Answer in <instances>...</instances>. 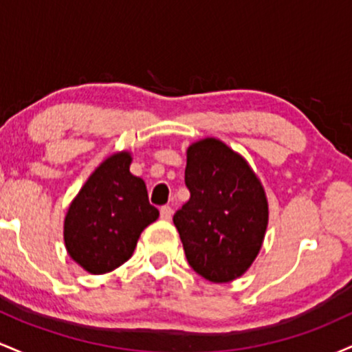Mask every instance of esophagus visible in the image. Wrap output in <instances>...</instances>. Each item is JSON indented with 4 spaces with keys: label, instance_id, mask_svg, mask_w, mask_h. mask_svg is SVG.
Returning <instances> with one entry per match:
<instances>
[{
    "label": "esophagus",
    "instance_id": "1",
    "mask_svg": "<svg viewBox=\"0 0 352 352\" xmlns=\"http://www.w3.org/2000/svg\"><path fill=\"white\" fill-rule=\"evenodd\" d=\"M172 215H173V210L170 205H164V207L160 208V218H162V220L168 221L172 218Z\"/></svg>",
    "mask_w": 352,
    "mask_h": 352
}]
</instances>
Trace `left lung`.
Instances as JSON below:
<instances>
[{"label":"left lung","instance_id":"obj_1","mask_svg":"<svg viewBox=\"0 0 352 352\" xmlns=\"http://www.w3.org/2000/svg\"><path fill=\"white\" fill-rule=\"evenodd\" d=\"M190 200L173 215L188 265L230 283L253 265L268 227V199L245 157L215 137L188 145Z\"/></svg>","mask_w":352,"mask_h":352}]
</instances>
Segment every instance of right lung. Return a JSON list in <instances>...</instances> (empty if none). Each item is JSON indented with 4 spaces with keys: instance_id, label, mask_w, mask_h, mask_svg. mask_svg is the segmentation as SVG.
Here are the masks:
<instances>
[{
    "instance_id": "1",
    "label": "right lung",
    "mask_w": 352,
    "mask_h": 352,
    "mask_svg": "<svg viewBox=\"0 0 352 352\" xmlns=\"http://www.w3.org/2000/svg\"><path fill=\"white\" fill-rule=\"evenodd\" d=\"M131 152L109 155L89 175L64 218V245L91 274L114 272L134 253L145 227L159 218L147 187L132 175Z\"/></svg>"
}]
</instances>
